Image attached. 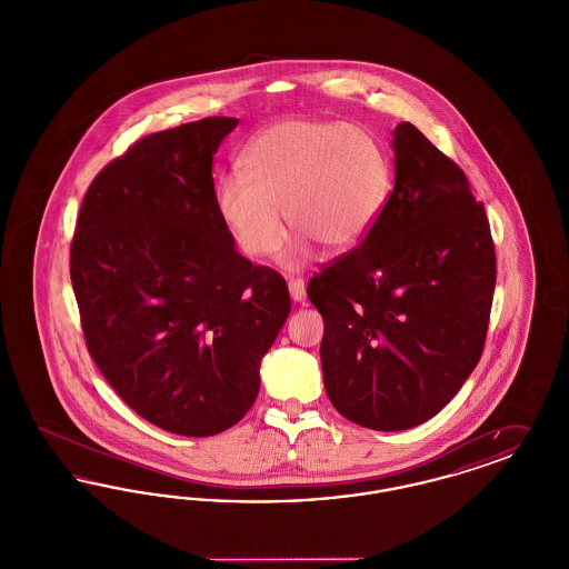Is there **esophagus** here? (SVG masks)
Here are the masks:
<instances>
[{
  "mask_svg": "<svg viewBox=\"0 0 569 569\" xmlns=\"http://www.w3.org/2000/svg\"><path fill=\"white\" fill-rule=\"evenodd\" d=\"M288 288H290V297L295 298V300H302L305 298V281L302 279L292 277L288 281Z\"/></svg>",
  "mask_w": 569,
  "mask_h": 569,
  "instance_id": "1",
  "label": "esophagus"
}]
</instances>
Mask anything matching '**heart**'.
Masks as SVG:
<instances>
[{
    "mask_svg": "<svg viewBox=\"0 0 569 569\" xmlns=\"http://www.w3.org/2000/svg\"><path fill=\"white\" fill-rule=\"evenodd\" d=\"M241 179L216 190L217 213L249 258H271L288 239L286 219L326 253H348L373 232L392 191V168L378 136L326 119H286L253 136Z\"/></svg>",
    "mask_w": 569,
    "mask_h": 569,
    "instance_id": "b5f03b06",
    "label": "heart"
}]
</instances>
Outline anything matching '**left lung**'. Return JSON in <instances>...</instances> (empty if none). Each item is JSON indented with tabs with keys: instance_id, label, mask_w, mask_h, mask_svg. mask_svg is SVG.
Listing matches in <instances>:
<instances>
[{
	"instance_id": "8db88e82",
	"label": "left lung",
	"mask_w": 569,
	"mask_h": 569,
	"mask_svg": "<svg viewBox=\"0 0 569 569\" xmlns=\"http://www.w3.org/2000/svg\"><path fill=\"white\" fill-rule=\"evenodd\" d=\"M395 188L378 226L309 279L325 320V388L373 431H403L452 401L485 352L497 281L482 202L416 126L395 128Z\"/></svg>"
}]
</instances>
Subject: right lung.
I'll list each match as a JSON object with an SVG mask.
<instances>
[{"label":"right lung","mask_w":569,"mask_h":569,"mask_svg":"<svg viewBox=\"0 0 569 569\" xmlns=\"http://www.w3.org/2000/svg\"><path fill=\"white\" fill-rule=\"evenodd\" d=\"M237 123L136 140L91 181L70 243L89 356L126 406L186 437L243 418L290 313L286 279L243 258L217 213L213 156Z\"/></svg>","instance_id":"add662e5"}]
</instances>
